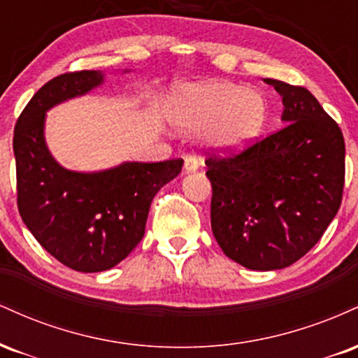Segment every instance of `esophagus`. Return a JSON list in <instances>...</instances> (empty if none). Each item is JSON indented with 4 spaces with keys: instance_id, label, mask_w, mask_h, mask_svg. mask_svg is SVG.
<instances>
[{
    "instance_id": "obj_1",
    "label": "esophagus",
    "mask_w": 358,
    "mask_h": 358,
    "mask_svg": "<svg viewBox=\"0 0 358 358\" xmlns=\"http://www.w3.org/2000/svg\"><path fill=\"white\" fill-rule=\"evenodd\" d=\"M199 162H196V158H193V156H187L185 158V171H195L199 170Z\"/></svg>"
}]
</instances>
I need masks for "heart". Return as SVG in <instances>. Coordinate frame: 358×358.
Segmentation results:
<instances>
[{
  "label": "heart",
  "instance_id": "obj_1",
  "mask_svg": "<svg viewBox=\"0 0 358 358\" xmlns=\"http://www.w3.org/2000/svg\"><path fill=\"white\" fill-rule=\"evenodd\" d=\"M175 124L185 131L210 126V139L220 148H239L262 129L266 104L261 94L234 82H205L182 87L171 102Z\"/></svg>",
  "mask_w": 358,
  "mask_h": 358
}]
</instances>
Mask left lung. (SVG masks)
Instances as JSON below:
<instances>
[{"label": "left lung", "mask_w": 358, "mask_h": 358, "mask_svg": "<svg viewBox=\"0 0 358 358\" xmlns=\"http://www.w3.org/2000/svg\"><path fill=\"white\" fill-rule=\"evenodd\" d=\"M282 96L281 129L241 151H212L210 222L220 249L248 269L301 259L334 220L345 185L342 129L301 85L264 79Z\"/></svg>", "instance_id": "left-lung-1"}]
</instances>
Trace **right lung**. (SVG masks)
Wrapping results in <instances>:
<instances>
[{
    "mask_svg": "<svg viewBox=\"0 0 358 358\" xmlns=\"http://www.w3.org/2000/svg\"><path fill=\"white\" fill-rule=\"evenodd\" d=\"M101 82L96 71L53 77L22 110L13 134L20 215L48 254L80 273L110 269L127 257L145 236L155 195L183 166L173 158L77 173L52 158L43 139L45 110Z\"/></svg>",
    "mask_w": 358,
    "mask_h": 358,
    "instance_id": "add662e5",
    "label": "right lung"
}]
</instances>
